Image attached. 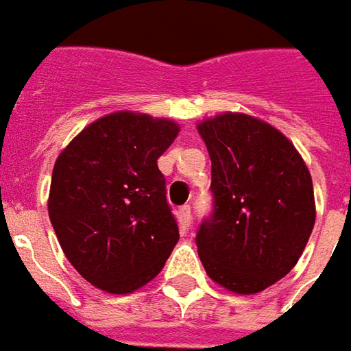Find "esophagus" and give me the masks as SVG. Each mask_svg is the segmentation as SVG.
Segmentation results:
<instances>
[{
    "mask_svg": "<svg viewBox=\"0 0 351 351\" xmlns=\"http://www.w3.org/2000/svg\"><path fill=\"white\" fill-rule=\"evenodd\" d=\"M178 217L182 220L186 226H190L192 224V209H190V205H184L178 209Z\"/></svg>",
    "mask_w": 351,
    "mask_h": 351,
    "instance_id": "obj_1",
    "label": "esophagus"
}]
</instances>
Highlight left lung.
<instances>
[{
    "instance_id": "left-lung-1",
    "label": "left lung",
    "mask_w": 351,
    "mask_h": 351,
    "mask_svg": "<svg viewBox=\"0 0 351 351\" xmlns=\"http://www.w3.org/2000/svg\"><path fill=\"white\" fill-rule=\"evenodd\" d=\"M197 131L209 150L213 192V215L195 237L201 264L232 293H261L295 268L310 239V171L285 134L247 114H220Z\"/></svg>"
}]
</instances>
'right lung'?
<instances>
[{"mask_svg":"<svg viewBox=\"0 0 351 351\" xmlns=\"http://www.w3.org/2000/svg\"><path fill=\"white\" fill-rule=\"evenodd\" d=\"M180 127L116 112L87 125L56 158L49 218L90 285L129 295L158 276L178 241L158 159Z\"/></svg>","mask_w":351,"mask_h":351,"instance_id":"1","label":"right lung"}]
</instances>
